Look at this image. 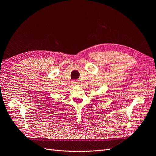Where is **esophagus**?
<instances>
[{"label": "esophagus", "instance_id": "34e87169", "mask_svg": "<svg viewBox=\"0 0 156 156\" xmlns=\"http://www.w3.org/2000/svg\"><path fill=\"white\" fill-rule=\"evenodd\" d=\"M73 83L74 84V86L78 85V84H79V81H78V80H74V81L73 82Z\"/></svg>", "mask_w": 156, "mask_h": 156}]
</instances>
